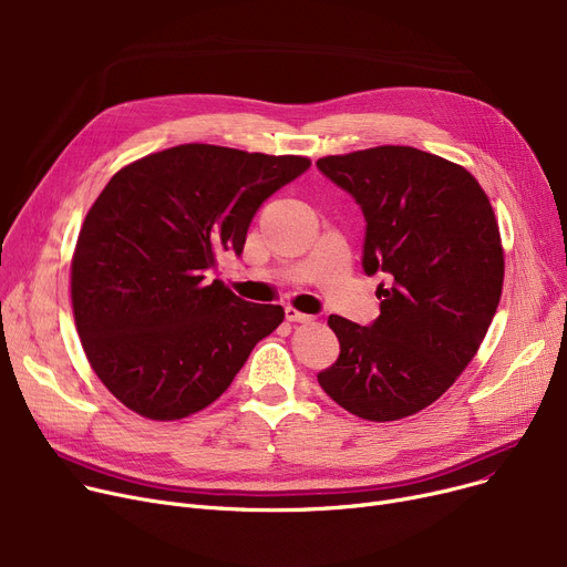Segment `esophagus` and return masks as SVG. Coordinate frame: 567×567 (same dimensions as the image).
Segmentation results:
<instances>
[{
    "label": "esophagus",
    "instance_id": "obj_1",
    "mask_svg": "<svg viewBox=\"0 0 567 567\" xmlns=\"http://www.w3.org/2000/svg\"><path fill=\"white\" fill-rule=\"evenodd\" d=\"M285 317H287V321H301V323L312 321V315H306V312L296 310V308H291V306H287V308H285Z\"/></svg>",
    "mask_w": 567,
    "mask_h": 567
}]
</instances>
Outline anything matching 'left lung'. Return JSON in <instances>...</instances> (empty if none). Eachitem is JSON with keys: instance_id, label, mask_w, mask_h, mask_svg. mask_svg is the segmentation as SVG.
Wrapping results in <instances>:
<instances>
[{"instance_id": "left-lung-1", "label": "left lung", "mask_w": 567, "mask_h": 567, "mask_svg": "<svg viewBox=\"0 0 567 567\" xmlns=\"http://www.w3.org/2000/svg\"><path fill=\"white\" fill-rule=\"evenodd\" d=\"M317 167L361 204L363 268L385 276L372 326L329 317L340 355L319 385L363 421L406 419L451 389L496 315L505 261L494 208L468 169L413 146L323 156Z\"/></svg>"}]
</instances>
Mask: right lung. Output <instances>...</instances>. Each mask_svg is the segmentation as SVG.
I'll return each mask as SVG.
<instances>
[{
	"mask_svg": "<svg viewBox=\"0 0 567 567\" xmlns=\"http://www.w3.org/2000/svg\"><path fill=\"white\" fill-rule=\"evenodd\" d=\"M310 167L306 156L178 144L118 169L78 234L71 301L86 361L148 421H182L216 402L282 306L238 299L208 280L241 255L266 197Z\"/></svg>",
	"mask_w": 567,
	"mask_h": 567,
	"instance_id": "1",
	"label": "right lung"
}]
</instances>
